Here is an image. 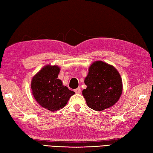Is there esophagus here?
I'll use <instances>...</instances> for the list:
<instances>
[{
  "instance_id": "1",
  "label": "esophagus",
  "mask_w": 153,
  "mask_h": 153,
  "mask_svg": "<svg viewBox=\"0 0 153 153\" xmlns=\"http://www.w3.org/2000/svg\"><path fill=\"white\" fill-rule=\"evenodd\" d=\"M74 91H75L76 94H80V92H81V89H80V87H78L77 89L74 90Z\"/></svg>"
}]
</instances>
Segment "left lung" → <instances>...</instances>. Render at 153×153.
<instances>
[{
	"instance_id": "1",
	"label": "left lung",
	"mask_w": 153,
	"mask_h": 153,
	"mask_svg": "<svg viewBox=\"0 0 153 153\" xmlns=\"http://www.w3.org/2000/svg\"><path fill=\"white\" fill-rule=\"evenodd\" d=\"M82 94L87 106L96 111L108 108L117 102L123 92V82L113 66L97 61L92 63L84 80Z\"/></svg>"
}]
</instances>
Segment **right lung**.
Here are the masks:
<instances>
[{
	"instance_id": "add662e5",
	"label": "right lung",
	"mask_w": 153,
	"mask_h": 153,
	"mask_svg": "<svg viewBox=\"0 0 153 153\" xmlns=\"http://www.w3.org/2000/svg\"><path fill=\"white\" fill-rule=\"evenodd\" d=\"M60 68L47 65L33 76L31 89L36 101L42 107L54 112L62 108L75 92L58 79Z\"/></svg>"
}]
</instances>
